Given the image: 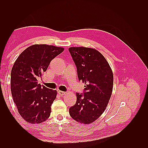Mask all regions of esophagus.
Returning a JSON list of instances; mask_svg holds the SVG:
<instances>
[{"label": "esophagus", "instance_id": "esophagus-1", "mask_svg": "<svg viewBox=\"0 0 148 148\" xmlns=\"http://www.w3.org/2000/svg\"><path fill=\"white\" fill-rule=\"evenodd\" d=\"M57 92H58V93H59V95H65V92L62 91H60V90H59Z\"/></svg>", "mask_w": 148, "mask_h": 148}]
</instances>
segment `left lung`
I'll return each instance as SVG.
<instances>
[{"label": "left lung", "instance_id": "obj_1", "mask_svg": "<svg viewBox=\"0 0 148 148\" xmlns=\"http://www.w3.org/2000/svg\"><path fill=\"white\" fill-rule=\"evenodd\" d=\"M77 66L79 81L84 83L82 94L76 93V104L69 109L72 119L89 124L104 112L112 92L114 77L109 64L96 49L83 47L69 49Z\"/></svg>", "mask_w": 148, "mask_h": 148}]
</instances>
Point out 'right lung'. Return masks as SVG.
<instances>
[{
    "mask_svg": "<svg viewBox=\"0 0 148 148\" xmlns=\"http://www.w3.org/2000/svg\"><path fill=\"white\" fill-rule=\"evenodd\" d=\"M64 49L46 44H34L21 53L13 65L10 78L13 99L20 115L30 123H40L51 115L57 91L41 86V78L51 60Z\"/></svg>",
    "mask_w": 148,
    "mask_h": 148,
    "instance_id": "add662e5",
    "label": "right lung"
}]
</instances>
